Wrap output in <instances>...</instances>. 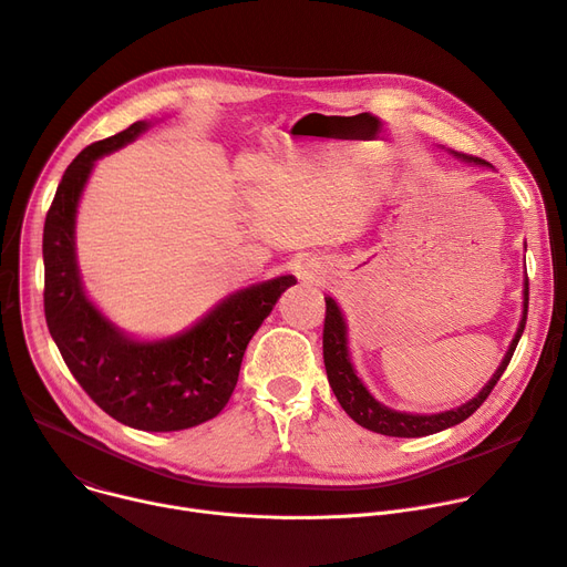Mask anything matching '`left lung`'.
<instances>
[{
    "label": "left lung",
    "instance_id": "left-lung-1",
    "mask_svg": "<svg viewBox=\"0 0 567 567\" xmlns=\"http://www.w3.org/2000/svg\"><path fill=\"white\" fill-rule=\"evenodd\" d=\"M463 161L468 163H477V165H488L482 158L468 156V153H458ZM527 307H529V278L525 280V315L520 321V328L516 332V339H513L504 362L499 364V369L495 371V375L491 378V382L480 391L477 398H473L471 402L461 404L458 409L445 411V414H434V416H419V414H400V411L386 409L384 404H380L362 384L352 371V364L348 359V348H346V323L343 317L339 312V307L332 298H326V321H323V362H326V373H328V382L339 400V404L343 406L346 414L359 423L362 427L384 434V436H404V439H414V436H427V434H436L441 430H447L452 425H458L461 421H466L468 416H473L475 411L484 404V400L491 395V391L495 389V384L499 382L502 373L506 371L513 352H516V346L523 337L525 323H527Z\"/></svg>",
    "mask_w": 567,
    "mask_h": 567
}]
</instances>
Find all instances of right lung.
Here are the masks:
<instances>
[{
    "instance_id": "obj_1",
    "label": "right lung",
    "mask_w": 567,
    "mask_h": 567,
    "mask_svg": "<svg viewBox=\"0 0 567 567\" xmlns=\"http://www.w3.org/2000/svg\"><path fill=\"white\" fill-rule=\"evenodd\" d=\"M146 126L135 122L85 146L65 169L42 233L44 319L70 373L109 416L144 432H176L215 419L226 406L250 337L296 280L280 276L244 289L189 332L158 343L126 339L94 310L74 257L76 203L94 161Z\"/></svg>"
}]
</instances>
